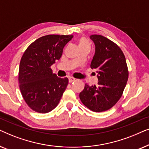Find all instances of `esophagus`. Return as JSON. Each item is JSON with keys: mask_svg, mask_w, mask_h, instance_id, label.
I'll return each mask as SVG.
<instances>
[{"mask_svg": "<svg viewBox=\"0 0 149 149\" xmlns=\"http://www.w3.org/2000/svg\"><path fill=\"white\" fill-rule=\"evenodd\" d=\"M75 80H76V79H75L74 78H73V77H69L68 78V81H69V82L70 83H72V82H73V81H74Z\"/></svg>", "mask_w": 149, "mask_h": 149, "instance_id": "obj_1", "label": "esophagus"}]
</instances>
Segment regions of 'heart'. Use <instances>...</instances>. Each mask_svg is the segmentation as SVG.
Returning <instances> with one entry per match:
<instances>
[{
  "instance_id": "b5f03b06",
  "label": "heart",
  "mask_w": 149,
  "mask_h": 149,
  "mask_svg": "<svg viewBox=\"0 0 149 149\" xmlns=\"http://www.w3.org/2000/svg\"><path fill=\"white\" fill-rule=\"evenodd\" d=\"M86 45H89V43L86 38H81L79 40V47H82V46H86Z\"/></svg>"
}]
</instances>
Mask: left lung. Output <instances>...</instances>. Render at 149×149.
Instances as JSON below:
<instances>
[{"label": "left lung", "instance_id": "obj_1", "mask_svg": "<svg viewBox=\"0 0 149 149\" xmlns=\"http://www.w3.org/2000/svg\"><path fill=\"white\" fill-rule=\"evenodd\" d=\"M95 54L91 68L96 69L97 85H85L79 93L81 102L93 112H103L113 107L121 97L128 79L125 56L117 44L102 35L93 34Z\"/></svg>", "mask_w": 149, "mask_h": 149}]
</instances>
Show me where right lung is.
<instances>
[{"label":"right lung","instance_id":"1","mask_svg":"<svg viewBox=\"0 0 149 149\" xmlns=\"http://www.w3.org/2000/svg\"><path fill=\"white\" fill-rule=\"evenodd\" d=\"M72 35L50 34L32 42L22 57L18 81L22 95L30 109L47 113L58 106L68 79L53 74L51 66L60 60Z\"/></svg>","mask_w":149,"mask_h":149}]
</instances>
